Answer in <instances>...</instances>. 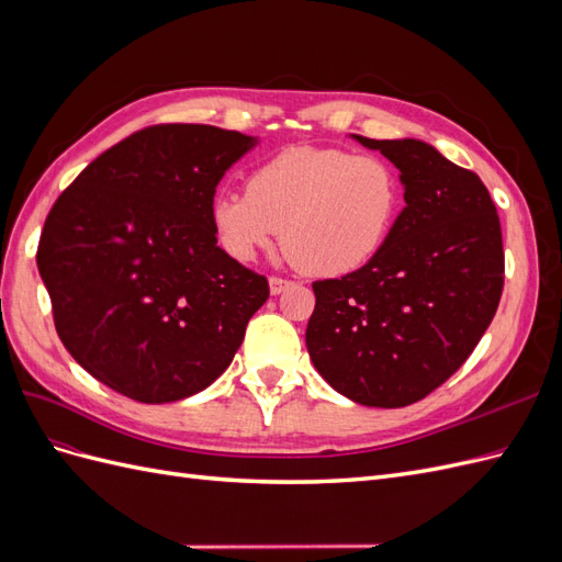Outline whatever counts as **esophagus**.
Instances as JSON below:
<instances>
[{
  "label": "esophagus",
  "mask_w": 562,
  "mask_h": 562,
  "mask_svg": "<svg viewBox=\"0 0 562 562\" xmlns=\"http://www.w3.org/2000/svg\"><path fill=\"white\" fill-rule=\"evenodd\" d=\"M291 285H293V281L271 277V279H269V293H271V295H281V293L285 291V288H291Z\"/></svg>",
  "instance_id": "esophagus-1"
}]
</instances>
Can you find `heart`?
<instances>
[{"label": "heart", "instance_id": "obj_1", "mask_svg": "<svg viewBox=\"0 0 562 562\" xmlns=\"http://www.w3.org/2000/svg\"><path fill=\"white\" fill-rule=\"evenodd\" d=\"M401 180L386 159L337 147H291L260 164L246 194H217V244L248 262L279 234L288 258L314 277L368 265L396 223Z\"/></svg>", "mask_w": 562, "mask_h": 562}]
</instances>
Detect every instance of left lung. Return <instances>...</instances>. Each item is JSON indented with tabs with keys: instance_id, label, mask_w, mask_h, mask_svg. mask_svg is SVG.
<instances>
[{
	"instance_id": "8db88e82",
	"label": "left lung",
	"mask_w": 562,
	"mask_h": 562,
	"mask_svg": "<svg viewBox=\"0 0 562 562\" xmlns=\"http://www.w3.org/2000/svg\"><path fill=\"white\" fill-rule=\"evenodd\" d=\"M351 138L398 168L405 209L368 265L312 285L307 349L342 396L403 407L443 384L495 316L504 288L499 215L481 178L429 143Z\"/></svg>"
}]
</instances>
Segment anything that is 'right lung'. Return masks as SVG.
<instances>
[{"instance_id":"obj_1","label":"right lung","mask_w":562,"mask_h":562,"mask_svg":"<svg viewBox=\"0 0 562 562\" xmlns=\"http://www.w3.org/2000/svg\"><path fill=\"white\" fill-rule=\"evenodd\" d=\"M258 138L203 124L128 135L50 209L37 267L60 342L98 382L140 403L213 384L269 283L217 246L215 187Z\"/></svg>"}]
</instances>
